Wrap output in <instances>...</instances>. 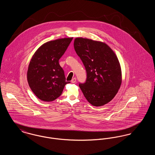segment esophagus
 <instances>
[{"label":"esophagus","mask_w":155,"mask_h":155,"mask_svg":"<svg viewBox=\"0 0 155 155\" xmlns=\"http://www.w3.org/2000/svg\"><path fill=\"white\" fill-rule=\"evenodd\" d=\"M75 82H76V78H73L71 80V82L74 84V83H75Z\"/></svg>","instance_id":"obj_1"}]
</instances>
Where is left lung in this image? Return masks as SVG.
<instances>
[{
  "mask_svg": "<svg viewBox=\"0 0 155 155\" xmlns=\"http://www.w3.org/2000/svg\"><path fill=\"white\" fill-rule=\"evenodd\" d=\"M74 49L87 71V80L79 87L88 102L94 106L107 104L120 88L122 76L118 58L110 48L100 41L76 38Z\"/></svg>",
  "mask_w": 155,
  "mask_h": 155,
  "instance_id": "left-lung-1",
  "label": "left lung"
}]
</instances>
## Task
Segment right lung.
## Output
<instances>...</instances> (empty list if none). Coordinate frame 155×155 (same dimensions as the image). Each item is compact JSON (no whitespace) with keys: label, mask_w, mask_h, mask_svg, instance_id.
I'll list each match as a JSON object with an SVG mask.
<instances>
[{"label":"right lung","mask_w":155,"mask_h":155,"mask_svg":"<svg viewBox=\"0 0 155 155\" xmlns=\"http://www.w3.org/2000/svg\"><path fill=\"white\" fill-rule=\"evenodd\" d=\"M73 38L47 42L34 54L27 71V80L34 94L42 101L51 102L61 95L66 81L59 60L64 54Z\"/></svg>","instance_id":"obj_1"}]
</instances>
